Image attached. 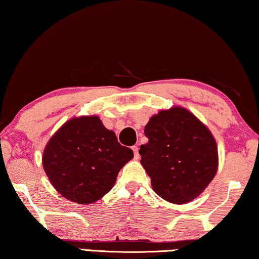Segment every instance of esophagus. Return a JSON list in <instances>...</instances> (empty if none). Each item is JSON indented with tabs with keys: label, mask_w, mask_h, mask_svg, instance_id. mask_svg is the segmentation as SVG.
<instances>
[{
	"label": "esophagus",
	"mask_w": 259,
	"mask_h": 259,
	"mask_svg": "<svg viewBox=\"0 0 259 259\" xmlns=\"http://www.w3.org/2000/svg\"><path fill=\"white\" fill-rule=\"evenodd\" d=\"M133 151H134V155L135 159L138 160L139 159V153H138V147L137 146H133Z\"/></svg>",
	"instance_id": "1"
}]
</instances>
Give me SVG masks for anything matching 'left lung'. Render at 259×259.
Wrapping results in <instances>:
<instances>
[{
	"label": "left lung",
	"instance_id": "obj_1",
	"mask_svg": "<svg viewBox=\"0 0 259 259\" xmlns=\"http://www.w3.org/2000/svg\"><path fill=\"white\" fill-rule=\"evenodd\" d=\"M140 163L157 195L171 203L194 200L212 181L218 168L216 140L186 108L172 107L153 115L144 130Z\"/></svg>",
	"mask_w": 259,
	"mask_h": 259
}]
</instances>
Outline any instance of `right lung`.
<instances>
[{
    "label": "right lung",
    "instance_id": "obj_1",
    "mask_svg": "<svg viewBox=\"0 0 259 259\" xmlns=\"http://www.w3.org/2000/svg\"><path fill=\"white\" fill-rule=\"evenodd\" d=\"M134 157L98 116L73 117L52 136L42 163L58 193L72 202L90 204L112 190L117 174Z\"/></svg>",
    "mask_w": 259,
    "mask_h": 259
}]
</instances>
